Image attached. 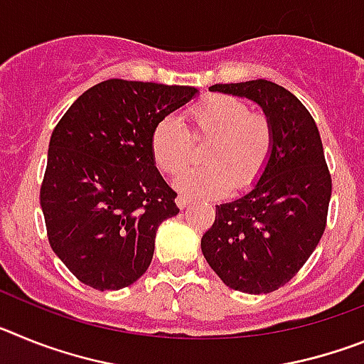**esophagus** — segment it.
Here are the masks:
<instances>
[{"label":"esophagus","instance_id":"obj_1","mask_svg":"<svg viewBox=\"0 0 364 364\" xmlns=\"http://www.w3.org/2000/svg\"><path fill=\"white\" fill-rule=\"evenodd\" d=\"M191 198H188L186 197V195H178V197H176V205H178L180 210H184V208H188L189 204H191Z\"/></svg>","mask_w":364,"mask_h":364}]
</instances>
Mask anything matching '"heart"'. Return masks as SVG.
<instances>
[{"mask_svg": "<svg viewBox=\"0 0 364 364\" xmlns=\"http://www.w3.org/2000/svg\"><path fill=\"white\" fill-rule=\"evenodd\" d=\"M193 136L211 138L202 153L204 167H189L175 180L188 197H222L255 184L273 151L272 122L250 112L244 100L211 95L189 109ZM191 134L176 117H164L151 131L154 164L166 173L180 171L191 156Z\"/></svg>", "mask_w": 364, "mask_h": 364, "instance_id": "heart-1", "label": "heart"}]
</instances>
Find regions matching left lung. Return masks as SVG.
<instances>
[{
  "mask_svg": "<svg viewBox=\"0 0 364 364\" xmlns=\"http://www.w3.org/2000/svg\"><path fill=\"white\" fill-rule=\"evenodd\" d=\"M210 91L260 105L272 122L273 151L250 191L217 205L202 253L226 286L269 294L304 266L326 228L332 176L319 129L297 96L268 80L217 83Z\"/></svg>",
  "mask_w": 364,
  "mask_h": 364,
  "instance_id": "1",
  "label": "left lung"
}]
</instances>
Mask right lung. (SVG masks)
<instances>
[{
  "label": "right lung",
  "mask_w": 364,
  "mask_h": 364,
  "mask_svg": "<svg viewBox=\"0 0 364 364\" xmlns=\"http://www.w3.org/2000/svg\"><path fill=\"white\" fill-rule=\"evenodd\" d=\"M197 95L189 85L105 80L54 127L41 210L53 252L83 284L120 290L149 268L159 226L178 213L151 131Z\"/></svg>",
  "instance_id": "right-lung-1"
}]
</instances>
